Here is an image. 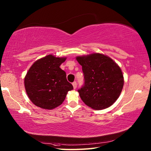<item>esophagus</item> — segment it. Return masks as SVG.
Wrapping results in <instances>:
<instances>
[{"mask_svg": "<svg viewBox=\"0 0 151 151\" xmlns=\"http://www.w3.org/2000/svg\"><path fill=\"white\" fill-rule=\"evenodd\" d=\"M73 88L74 89H76V87H77V84H76V82H73Z\"/></svg>", "mask_w": 151, "mask_h": 151, "instance_id": "34e87169", "label": "esophagus"}]
</instances>
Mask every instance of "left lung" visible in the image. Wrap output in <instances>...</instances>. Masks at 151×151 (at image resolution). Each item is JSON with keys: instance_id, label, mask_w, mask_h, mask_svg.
<instances>
[{"instance_id": "8db88e82", "label": "left lung", "mask_w": 151, "mask_h": 151, "mask_svg": "<svg viewBox=\"0 0 151 151\" xmlns=\"http://www.w3.org/2000/svg\"><path fill=\"white\" fill-rule=\"evenodd\" d=\"M76 59L84 75V84L78 90L82 101L94 110L110 107L119 97L124 85L119 66L110 57L99 53Z\"/></svg>"}]
</instances>
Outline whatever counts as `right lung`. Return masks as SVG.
Listing matches in <instances>:
<instances>
[{"label":"right lung","instance_id":"add662e5","mask_svg":"<svg viewBox=\"0 0 151 151\" xmlns=\"http://www.w3.org/2000/svg\"><path fill=\"white\" fill-rule=\"evenodd\" d=\"M65 60L49 54L36 61L28 70L24 87L28 98L37 106L47 110L55 108L73 89L67 81L65 72L60 67Z\"/></svg>","mask_w":151,"mask_h":151}]
</instances>
